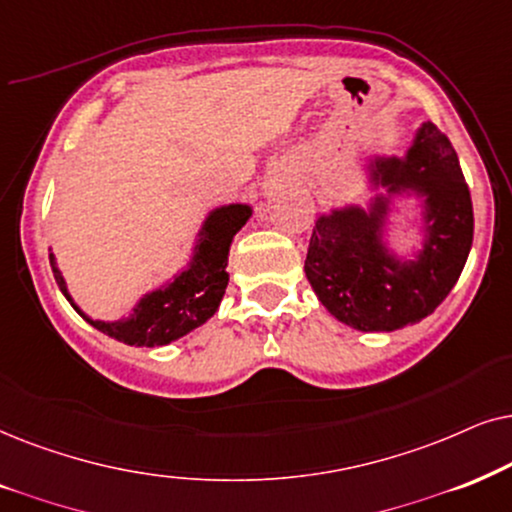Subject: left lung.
Returning a JSON list of instances; mask_svg holds the SVG:
<instances>
[{
	"label": "left lung",
	"mask_w": 512,
	"mask_h": 512,
	"mask_svg": "<svg viewBox=\"0 0 512 512\" xmlns=\"http://www.w3.org/2000/svg\"><path fill=\"white\" fill-rule=\"evenodd\" d=\"M372 182L388 194L424 196L426 241L417 260H398L381 241L388 201L377 196L370 213L349 206L320 217L304 271L337 320L363 332H391L433 313L459 281L473 245V201L452 142L431 121L405 159L372 163Z\"/></svg>",
	"instance_id": "8db88e82"
}]
</instances>
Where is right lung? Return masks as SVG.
Returning a JSON list of instances; mask_svg holds the SVG:
<instances>
[{
    "instance_id": "obj_1",
    "label": "right lung",
    "mask_w": 512,
    "mask_h": 512,
    "mask_svg": "<svg viewBox=\"0 0 512 512\" xmlns=\"http://www.w3.org/2000/svg\"><path fill=\"white\" fill-rule=\"evenodd\" d=\"M250 206H234L217 208L208 215L199 234V245L196 255L187 271H182L173 283L166 288L149 292L138 302L128 318L117 320V323H105V320L88 318L77 304L72 302L67 292L65 278L60 276L56 267V257L49 255L53 276H56L58 288L63 290L67 302L74 306L86 323H91L95 330L105 332L117 342L128 346H163L185 337L187 332L201 327L213 316L220 306V299L227 290L229 274H227V257L231 238L236 231L248 222Z\"/></svg>"
}]
</instances>
